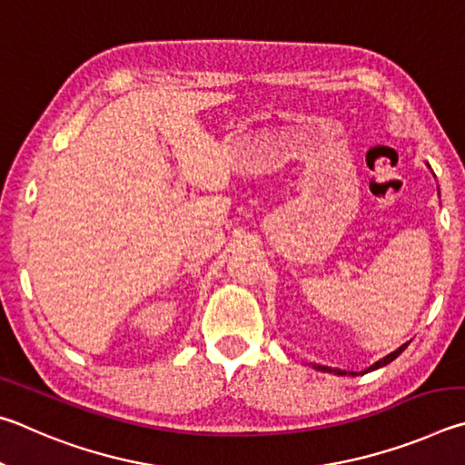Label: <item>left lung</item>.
I'll list each match as a JSON object with an SVG mask.
<instances>
[{
    "mask_svg": "<svg viewBox=\"0 0 465 465\" xmlns=\"http://www.w3.org/2000/svg\"><path fill=\"white\" fill-rule=\"evenodd\" d=\"M406 345H409V343H406ZM406 345H402V347H398L394 353H390V355H386V357H384V360H380V361H376V363H373V365H371V368H370L368 371H371V370H378V368H381V365H386V363H390V361H394V360H396V357H398V355H401V353L404 351V349H406ZM314 368H316V370H321V371H329V373H339V376H345V373H347V371H341V370H331V368H324V365H314ZM351 373H353V371H351Z\"/></svg>",
    "mask_w": 465,
    "mask_h": 465,
    "instance_id": "obj_1",
    "label": "left lung"
}]
</instances>
